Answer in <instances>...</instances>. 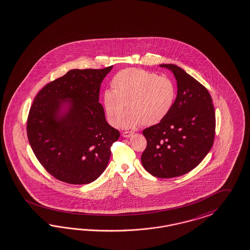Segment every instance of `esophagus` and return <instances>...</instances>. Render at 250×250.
<instances>
[{
    "label": "esophagus",
    "mask_w": 250,
    "mask_h": 250,
    "mask_svg": "<svg viewBox=\"0 0 250 250\" xmlns=\"http://www.w3.org/2000/svg\"><path fill=\"white\" fill-rule=\"evenodd\" d=\"M133 134V131H129V130H126V131H123L122 132V136L123 137H129L130 135H132Z\"/></svg>",
    "instance_id": "1"
}]
</instances>
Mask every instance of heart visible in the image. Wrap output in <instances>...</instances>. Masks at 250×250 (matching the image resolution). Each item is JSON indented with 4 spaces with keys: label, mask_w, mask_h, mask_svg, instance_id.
<instances>
[{
    "label": "heart",
    "mask_w": 250,
    "mask_h": 250,
    "mask_svg": "<svg viewBox=\"0 0 250 250\" xmlns=\"http://www.w3.org/2000/svg\"><path fill=\"white\" fill-rule=\"evenodd\" d=\"M113 91L103 94V104L107 120L113 126L121 124L126 128L154 125L163 121L171 111L176 99V85L165 76L145 69L125 68L112 79Z\"/></svg>",
    "instance_id": "b5f03b06"
}]
</instances>
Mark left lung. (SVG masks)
<instances>
[{
    "mask_svg": "<svg viewBox=\"0 0 250 250\" xmlns=\"http://www.w3.org/2000/svg\"><path fill=\"white\" fill-rule=\"evenodd\" d=\"M162 67L177 81L174 105L163 121L143 130L147 146L142 154L144 167L157 178H174L191 171L212 147L216 118L207 88L173 64Z\"/></svg>",
    "mask_w": 250,
    "mask_h": 250,
    "instance_id": "8db88e82",
    "label": "left lung"
}]
</instances>
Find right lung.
Returning a JSON list of instances; mask_svg holds the SVG:
<instances>
[{
  "label": "right lung",
  "mask_w": 250,
  "mask_h": 250,
  "mask_svg": "<svg viewBox=\"0 0 250 250\" xmlns=\"http://www.w3.org/2000/svg\"><path fill=\"white\" fill-rule=\"evenodd\" d=\"M113 65L103 69H72L46 84L32 103L27 121L34 155L53 177L70 185L95 181L107 166L120 131L106 121L99 93ZM70 109L58 117L63 101Z\"/></svg>",
  "instance_id": "obj_1"
}]
</instances>
